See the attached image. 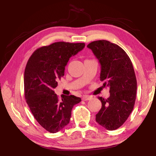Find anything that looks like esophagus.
<instances>
[{"instance_id":"34e87169","label":"esophagus","mask_w":156,"mask_h":156,"mask_svg":"<svg viewBox=\"0 0 156 156\" xmlns=\"http://www.w3.org/2000/svg\"><path fill=\"white\" fill-rule=\"evenodd\" d=\"M92 98V97L91 96H83V100H84V101H87V100H91Z\"/></svg>"}]
</instances>
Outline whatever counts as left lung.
<instances>
[{"mask_svg": "<svg viewBox=\"0 0 156 156\" xmlns=\"http://www.w3.org/2000/svg\"><path fill=\"white\" fill-rule=\"evenodd\" d=\"M100 64V80L109 88L107 99L98 97L102 107L96 120L107 130H115L127 120L135 105L137 80L126 53L117 44L101 40L87 45Z\"/></svg>", "mask_w": 156, "mask_h": 156, "instance_id": "obj_1", "label": "left lung"}]
</instances>
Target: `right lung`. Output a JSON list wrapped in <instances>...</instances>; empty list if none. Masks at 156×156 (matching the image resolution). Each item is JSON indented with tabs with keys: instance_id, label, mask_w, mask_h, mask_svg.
<instances>
[{
	"instance_id": "obj_1",
	"label": "right lung",
	"mask_w": 156,
	"mask_h": 156,
	"mask_svg": "<svg viewBox=\"0 0 156 156\" xmlns=\"http://www.w3.org/2000/svg\"><path fill=\"white\" fill-rule=\"evenodd\" d=\"M84 46L57 42L36 49L27 61L24 73L26 102L37 122L50 133H56L69 123L73 107L81 101L73 95L59 99L54 89L64 76L69 60Z\"/></svg>"
}]
</instances>
